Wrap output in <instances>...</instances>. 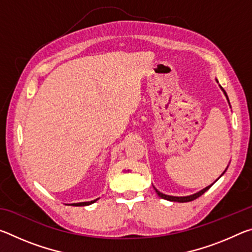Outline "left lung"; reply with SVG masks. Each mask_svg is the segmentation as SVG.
Returning <instances> with one entry per match:
<instances>
[{"instance_id":"left-lung-1","label":"left lung","mask_w":252,"mask_h":252,"mask_svg":"<svg viewBox=\"0 0 252 252\" xmlns=\"http://www.w3.org/2000/svg\"><path fill=\"white\" fill-rule=\"evenodd\" d=\"M220 88L222 89V91L224 92V94H225V96H227V99H228V95H227V93H225V91L223 90V88L221 87V85H220ZM228 101H229V99H228ZM223 173H224V172H223ZM223 173H222V174H223ZM222 174H221V176H222ZM221 176H220V177H221ZM218 179H219V178H218ZM216 181H217V180H216ZM216 181H215V182H216ZM215 182H213V183H215ZM213 183H212V185H213ZM212 185H211V186H212ZM211 186H209V187H207V188H204L203 190L199 191V192L194 193V194H192V195H187V197H172V195H167V194L161 193L160 191H158V190L156 189V188H155V189H156V191H157V193L159 194V197H161L162 199L169 200V201H174V202H189V201H193V200H195L197 198H199L200 195H202L204 192H206L207 190L210 189V187H211Z\"/></svg>"}]
</instances>
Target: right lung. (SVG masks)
<instances>
[{
	"instance_id": "add662e5",
	"label": "right lung",
	"mask_w": 252,
	"mask_h": 252,
	"mask_svg": "<svg viewBox=\"0 0 252 252\" xmlns=\"http://www.w3.org/2000/svg\"><path fill=\"white\" fill-rule=\"evenodd\" d=\"M97 200V199H96ZM96 200H93V201H89V202H79V203H72V206H75V207H82V206H89V204H91L93 202H95Z\"/></svg>"
}]
</instances>
